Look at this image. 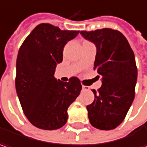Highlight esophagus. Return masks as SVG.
<instances>
[{"label": "esophagus", "instance_id": "1", "mask_svg": "<svg viewBox=\"0 0 147 147\" xmlns=\"http://www.w3.org/2000/svg\"><path fill=\"white\" fill-rule=\"evenodd\" d=\"M82 90H83V91H88V90H89V87L83 86V85H82Z\"/></svg>", "mask_w": 147, "mask_h": 147}]
</instances>
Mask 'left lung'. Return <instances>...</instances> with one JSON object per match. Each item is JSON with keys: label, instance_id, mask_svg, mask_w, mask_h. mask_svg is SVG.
<instances>
[{"label": "left lung", "instance_id": "left-lung-1", "mask_svg": "<svg viewBox=\"0 0 147 147\" xmlns=\"http://www.w3.org/2000/svg\"><path fill=\"white\" fill-rule=\"evenodd\" d=\"M81 34L96 46L94 69L102 77L98 92L92 90L93 102L87 106L90 124L98 129H113L123 122L135 98L137 68L134 52L117 30L102 28Z\"/></svg>", "mask_w": 147, "mask_h": 147}]
</instances>
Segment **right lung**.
Wrapping results in <instances>:
<instances>
[{
	"label": "right lung",
	"mask_w": 147,
	"mask_h": 147,
	"mask_svg": "<svg viewBox=\"0 0 147 147\" xmlns=\"http://www.w3.org/2000/svg\"><path fill=\"white\" fill-rule=\"evenodd\" d=\"M79 31L60 30L41 23L22 43L17 59L16 90L28 119L37 128L57 129L68 119L67 109L82 90L80 80L69 82L55 78L57 64L63 60V49Z\"/></svg>",
	"instance_id": "obj_1"
}]
</instances>
